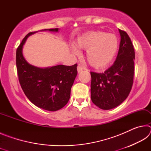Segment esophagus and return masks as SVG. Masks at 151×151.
<instances>
[{
  "instance_id": "obj_1",
  "label": "esophagus",
  "mask_w": 151,
  "mask_h": 151,
  "mask_svg": "<svg viewBox=\"0 0 151 151\" xmlns=\"http://www.w3.org/2000/svg\"><path fill=\"white\" fill-rule=\"evenodd\" d=\"M84 69V67L83 66H82L81 65H78V66H77V71H78V73H81L82 70H83Z\"/></svg>"
}]
</instances>
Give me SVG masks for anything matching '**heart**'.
I'll return each instance as SVG.
<instances>
[{
    "label": "heart",
    "mask_w": 151,
    "mask_h": 151,
    "mask_svg": "<svg viewBox=\"0 0 151 151\" xmlns=\"http://www.w3.org/2000/svg\"><path fill=\"white\" fill-rule=\"evenodd\" d=\"M75 45H71L70 47L73 54L79 55L80 51L78 47L86 50V58L88 63L94 68H101L108 66L115 57L119 48V40L113 34L91 31L78 37Z\"/></svg>",
    "instance_id": "b5f03b06"
}]
</instances>
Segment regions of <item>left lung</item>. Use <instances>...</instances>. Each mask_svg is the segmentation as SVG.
I'll return each mask as SVG.
<instances>
[{
	"instance_id": "8db88e82",
	"label": "left lung",
	"mask_w": 151,
	"mask_h": 151,
	"mask_svg": "<svg viewBox=\"0 0 151 151\" xmlns=\"http://www.w3.org/2000/svg\"><path fill=\"white\" fill-rule=\"evenodd\" d=\"M119 31L121 42L113 65L104 73L91 72V100L103 110L121 104L129 96L133 84L134 47L127 33L120 29Z\"/></svg>"
}]
</instances>
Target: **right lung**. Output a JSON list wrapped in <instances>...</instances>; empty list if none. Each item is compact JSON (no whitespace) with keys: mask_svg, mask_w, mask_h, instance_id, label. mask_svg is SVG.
<instances>
[{"mask_svg":"<svg viewBox=\"0 0 151 151\" xmlns=\"http://www.w3.org/2000/svg\"><path fill=\"white\" fill-rule=\"evenodd\" d=\"M42 30L58 32V29ZM35 32L27 34L17 48L16 64L19 83L32 103L44 110L56 111L65 106L69 101L71 87L77 75V64L45 68L30 65L22 55V47L27 38Z\"/></svg>","mask_w":151,"mask_h":151,"instance_id":"1","label":"right lung"}]
</instances>
